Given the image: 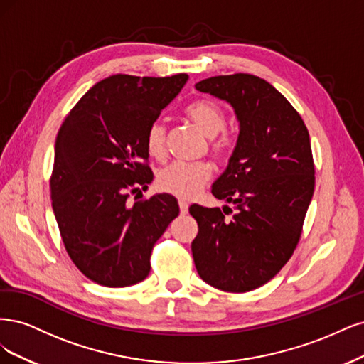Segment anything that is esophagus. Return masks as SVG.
<instances>
[{
	"label": "esophagus",
	"mask_w": 364,
	"mask_h": 364,
	"mask_svg": "<svg viewBox=\"0 0 364 364\" xmlns=\"http://www.w3.org/2000/svg\"><path fill=\"white\" fill-rule=\"evenodd\" d=\"M178 205H180L181 215H187V212H189V204H187V201H184V199H180Z\"/></svg>",
	"instance_id": "esophagus-1"
}]
</instances>
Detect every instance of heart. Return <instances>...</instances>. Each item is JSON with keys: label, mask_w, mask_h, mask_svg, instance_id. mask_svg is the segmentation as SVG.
<instances>
[{"label": "heart", "mask_w": 364, "mask_h": 364, "mask_svg": "<svg viewBox=\"0 0 364 364\" xmlns=\"http://www.w3.org/2000/svg\"><path fill=\"white\" fill-rule=\"evenodd\" d=\"M184 113L199 132L207 137H215L212 142L213 154L219 159L225 157L231 149V139L228 134H219L225 128V113L215 101L196 100L184 109ZM165 125L154 121L146 130L145 146L149 156L161 159L165 156ZM212 169L204 161L195 163H172L161 169L157 175L159 189L178 198H192L201 189V186L210 178Z\"/></svg>", "instance_id": "1"}]
</instances>
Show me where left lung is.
Returning <instances> with one entry per match:
<instances>
[{
  "label": "left lung",
  "mask_w": 364,
  "mask_h": 364,
  "mask_svg": "<svg viewBox=\"0 0 364 364\" xmlns=\"http://www.w3.org/2000/svg\"><path fill=\"white\" fill-rule=\"evenodd\" d=\"M195 87L227 101L239 122L228 166L212 187L215 198L232 208H189L198 222L195 267L219 290L250 291L272 279L299 242L314 192L309 130L291 104L260 77L218 75Z\"/></svg>",
  "instance_id": "1"
}]
</instances>
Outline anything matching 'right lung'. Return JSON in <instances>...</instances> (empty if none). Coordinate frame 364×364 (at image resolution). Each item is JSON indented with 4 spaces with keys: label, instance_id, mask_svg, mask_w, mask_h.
Masks as SVG:
<instances>
[{
    "label": "right lung",
    "instance_id": "1",
    "mask_svg": "<svg viewBox=\"0 0 364 364\" xmlns=\"http://www.w3.org/2000/svg\"><path fill=\"white\" fill-rule=\"evenodd\" d=\"M187 78L110 75L85 93L58 130L53 212L69 257L93 283L127 287L144 281L152 246L180 213L168 193L133 207L127 198L154 178L144 163L145 134Z\"/></svg>",
    "mask_w": 364,
    "mask_h": 364
}]
</instances>
